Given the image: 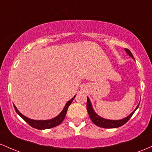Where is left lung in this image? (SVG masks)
Listing matches in <instances>:
<instances>
[{
    "label": "left lung",
    "mask_w": 152,
    "mask_h": 152,
    "mask_svg": "<svg viewBox=\"0 0 152 152\" xmlns=\"http://www.w3.org/2000/svg\"><path fill=\"white\" fill-rule=\"evenodd\" d=\"M125 51L126 52V53L129 54L130 57H131L133 59H134V56L130 51L128 49H125ZM139 104L137 105L135 110L131 113L130 115H128L127 117L121 119V120H108V119H105L101 118L100 116L97 114L93 110V107H92L91 102H90L89 98H88L87 100V110H88V113L89 114V116L91 119V121H93L96 126H98L99 127L102 128H105V129H113V128H118L120 126H122L123 125L128 122V121L131 118V117L132 116L133 114L134 113V112L136 111V109L139 107Z\"/></svg>",
    "instance_id": "obj_1"
}]
</instances>
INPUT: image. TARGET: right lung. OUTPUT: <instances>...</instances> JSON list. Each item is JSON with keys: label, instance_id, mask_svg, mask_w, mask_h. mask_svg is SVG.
Here are the masks:
<instances>
[{"label": "right lung", "instance_id": "add662e5", "mask_svg": "<svg viewBox=\"0 0 152 152\" xmlns=\"http://www.w3.org/2000/svg\"><path fill=\"white\" fill-rule=\"evenodd\" d=\"M75 96L76 95H75V96L73 97L70 100H69V101L66 103L65 106H64V108H63L62 112H61V113H59L57 117L54 118L52 119H50V120L37 121V120H33V119L28 118L26 117L25 115H23V114L20 113V112L18 110V109L16 108V107L15 106V105H13V106H14L15 110H16V113H18V115H19L20 116H21L22 118H23V120H24L28 124V125H30L31 126L34 128V129H39V130H43V129H51V128H53V127L57 126H59V124L63 121V120H64V117H65L66 115V113H67L68 107L70 105V104L72 103V100H74V98H75Z\"/></svg>", "mask_w": 152, "mask_h": 152}]
</instances>
